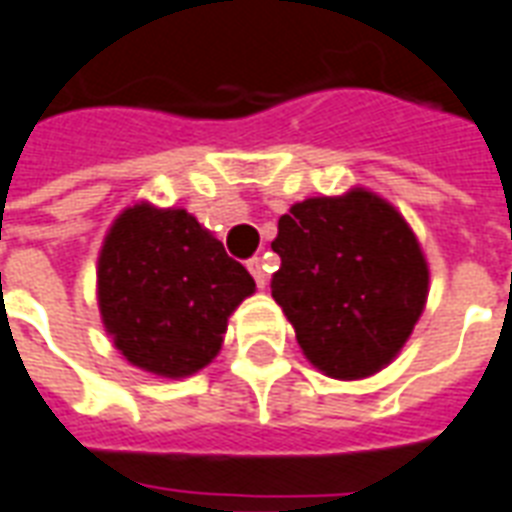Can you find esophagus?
<instances>
[{
  "mask_svg": "<svg viewBox=\"0 0 512 512\" xmlns=\"http://www.w3.org/2000/svg\"><path fill=\"white\" fill-rule=\"evenodd\" d=\"M248 270H251L253 280H256V286L259 288L267 286V264H264V259H261V256H253V259L248 261Z\"/></svg>",
  "mask_w": 512,
  "mask_h": 512,
  "instance_id": "34e87169",
  "label": "esophagus"
}]
</instances>
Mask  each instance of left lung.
<instances>
[{
    "label": "left lung",
    "mask_w": 512,
    "mask_h": 512,
    "mask_svg": "<svg viewBox=\"0 0 512 512\" xmlns=\"http://www.w3.org/2000/svg\"><path fill=\"white\" fill-rule=\"evenodd\" d=\"M272 251V297L318 370L356 380L397 356L424 310L429 270L386 199L364 188L305 199L280 215Z\"/></svg>",
    "instance_id": "obj_1"
}]
</instances>
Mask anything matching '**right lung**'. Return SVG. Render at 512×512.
<instances>
[{"mask_svg":"<svg viewBox=\"0 0 512 512\" xmlns=\"http://www.w3.org/2000/svg\"><path fill=\"white\" fill-rule=\"evenodd\" d=\"M99 310L126 359L164 378L210 364L253 278L186 210L134 205L99 253Z\"/></svg>","mask_w":512,"mask_h":512,"instance_id":"1","label":"right lung"}]
</instances>
